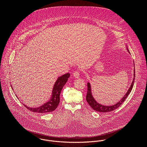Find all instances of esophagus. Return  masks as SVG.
Instances as JSON below:
<instances>
[{
  "mask_svg": "<svg viewBox=\"0 0 147 147\" xmlns=\"http://www.w3.org/2000/svg\"><path fill=\"white\" fill-rule=\"evenodd\" d=\"M80 73L78 71H76L73 73V76L76 78H78L80 77Z\"/></svg>",
  "mask_w": 147,
  "mask_h": 147,
  "instance_id": "obj_1",
  "label": "esophagus"
}]
</instances>
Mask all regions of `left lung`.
<instances>
[{"instance_id":"1","label":"left lung","mask_w":147,"mask_h":147,"mask_svg":"<svg viewBox=\"0 0 147 147\" xmlns=\"http://www.w3.org/2000/svg\"><path fill=\"white\" fill-rule=\"evenodd\" d=\"M127 50L128 51V53H130L127 46ZM135 79V69L134 67V79H133V81H132L129 89L128 90V91L125 94L124 96V97L119 102H117L116 104H114L113 105H110V106H106V105H102L101 104H99L98 102H97L96 101V100L94 99V98L93 97V96L92 95L90 84L89 82H88V92H87V94H86V101L88 103V104L90 106V107L93 109H94V111H96L97 112H103V113L112 112V111L116 109L117 108H119L124 102L125 99L127 98V97L128 96V95L129 94V93H131V90L133 88Z\"/></svg>"}]
</instances>
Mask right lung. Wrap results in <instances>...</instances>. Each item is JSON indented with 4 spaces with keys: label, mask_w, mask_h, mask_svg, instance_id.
Returning <instances> with one entry per match:
<instances>
[{
    "label": "right lung",
    "mask_w": 147,
    "mask_h": 147,
    "mask_svg": "<svg viewBox=\"0 0 147 147\" xmlns=\"http://www.w3.org/2000/svg\"><path fill=\"white\" fill-rule=\"evenodd\" d=\"M70 76V74L69 73H66L58 78V79L57 80L53 86L52 93H51L52 94L50 100L47 102L45 103L40 107H39L37 108H30L26 106V105H24V104L23 105L26 108H27L29 111L32 112L45 113H49V112L54 111L57 108L59 103V101H60L59 96H60L61 92L63 86L67 82Z\"/></svg>",
    "instance_id": "1"
}]
</instances>
